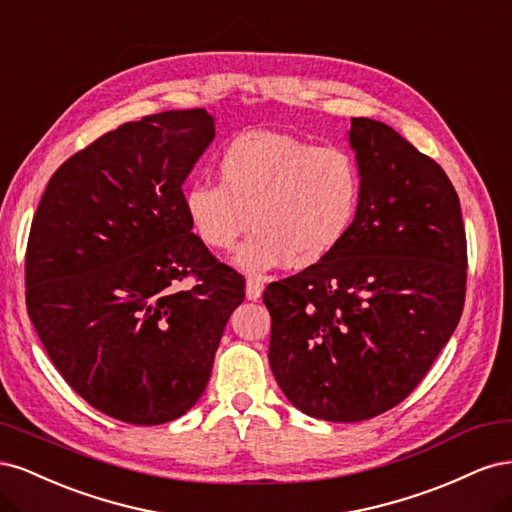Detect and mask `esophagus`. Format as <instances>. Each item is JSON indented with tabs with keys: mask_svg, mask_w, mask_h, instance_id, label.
<instances>
[{
	"mask_svg": "<svg viewBox=\"0 0 512 512\" xmlns=\"http://www.w3.org/2000/svg\"><path fill=\"white\" fill-rule=\"evenodd\" d=\"M262 288H265V284H262L260 277H247V282H245V294H247V299H250V301H258L260 294H262Z\"/></svg>",
	"mask_w": 512,
	"mask_h": 512,
	"instance_id": "34e87169",
	"label": "esophagus"
}]
</instances>
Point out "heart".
<instances>
[{"label": "heart", "mask_w": 512, "mask_h": 512, "mask_svg": "<svg viewBox=\"0 0 512 512\" xmlns=\"http://www.w3.org/2000/svg\"><path fill=\"white\" fill-rule=\"evenodd\" d=\"M220 183L194 179L181 205L196 237L211 250H230L247 228L254 235L235 262L265 273L286 262L312 267L331 256L354 224L363 198L359 160L344 147L252 130L230 138L218 158Z\"/></svg>", "instance_id": "obj_1"}]
</instances>
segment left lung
Masks as SVG:
<instances>
[{
  "label": "left lung",
  "instance_id": "1",
  "mask_svg": "<svg viewBox=\"0 0 512 512\" xmlns=\"http://www.w3.org/2000/svg\"><path fill=\"white\" fill-rule=\"evenodd\" d=\"M363 198L348 237L267 286L269 365L294 408L367 421L404 401L451 339L466 301L468 245L442 166L386 123L354 117Z\"/></svg>",
  "mask_w": 512,
  "mask_h": 512
}]
</instances>
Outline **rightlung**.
Returning a JSON list of instances; mask_svg holds the SVG:
<instances>
[{"mask_svg":"<svg viewBox=\"0 0 512 512\" xmlns=\"http://www.w3.org/2000/svg\"><path fill=\"white\" fill-rule=\"evenodd\" d=\"M215 136L205 108L123 123L61 164L25 254L44 350L89 406L162 425L203 395L245 280L200 241L183 181ZM194 274L197 284H178Z\"/></svg>","mask_w":512,"mask_h":512,"instance_id":"add662e5","label":"right lung"}]
</instances>
